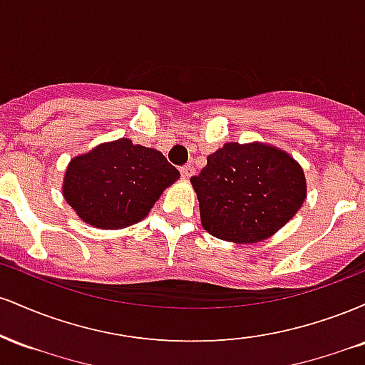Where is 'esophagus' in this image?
I'll return each instance as SVG.
<instances>
[{
	"label": "esophagus",
	"mask_w": 365,
	"mask_h": 365,
	"mask_svg": "<svg viewBox=\"0 0 365 365\" xmlns=\"http://www.w3.org/2000/svg\"><path fill=\"white\" fill-rule=\"evenodd\" d=\"M194 166H190V165H185V166H182V168H180V173H182V177L183 178H190L192 175H194Z\"/></svg>",
	"instance_id": "1"
}]
</instances>
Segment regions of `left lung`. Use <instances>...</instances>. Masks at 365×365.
Wrapping results in <instances>:
<instances>
[{
	"mask_svg": "<svg viewBox=\"0 0 365 365\" xmlns=\"http://www.w3.org/2000/svg\"><path fill=\"white\" fill-rule=\"evenodd\" d=\"M190 182L204 230L238 244L274 235L297 215L307 192L299 163L259 142L225 144Z\"/></svg>",
	"mask_w": 365,
	"mask_h": 365,
	"instance_id": "left-lung-1",
	"label": "left lung"
}]
</instances>
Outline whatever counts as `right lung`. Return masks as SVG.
Wrapping results in <instances>:
<instances>
[{
    "label": "right lung",
    "mask_w": 365,
    "mask_h": 365,
    "mask_svg": "<svg viewBox=\"0 0 365 365\" xmlns=\"http://www.w3.org/2000/svg\"><path fill=\"white\" fill-rule=\"evenodd\" d=\"M178 177L159 150L118 139L70 161L63 195L86 223L120 230L144 220Z\"/></svg>",
    "instance_id": "add662e5"
}]
</instances>
